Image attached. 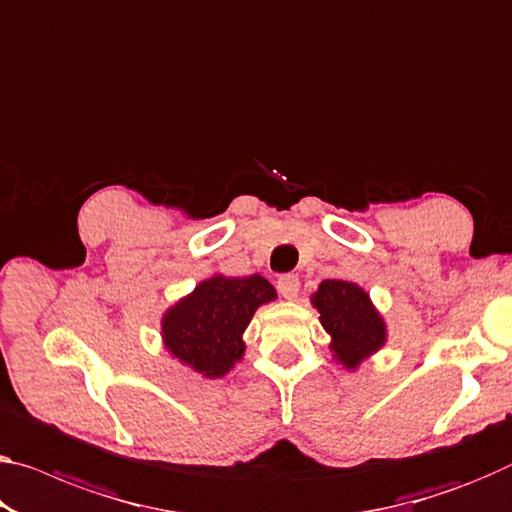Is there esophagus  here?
Listing matches in <instances>:
<instances>
[{
    "label": "esophagus",
    "instance_id": "1",
    "mask_svg": "<svg viewBox=\"0 0 512 512\" xmlns=\"http://www.w3.org/2000/svg\"><path fill=\"white\" fill-rule=\"evenodd\" d=\"M277 288L286 300H297V293H300V279H297L295 274H283V277L277 281Z\"/></svg>",
    "mask_w": 512,
    "mask_h": 512
}]
</instances>
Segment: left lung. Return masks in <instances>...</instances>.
<instances>
[{
  "label": "left lung",
  "mask_w": 512,
  "mask_h": 512,
  "mask_svg": "<svg viewBox=\"0 0 512 512\" xmlns=\"http://www.w3.org/2000/svg\"><path fill=\"white\" fill-rule=\"evenodd\" d=\"M311 304L320 313L322 329L329 334L332 359L345 371H357L387 345V322L359 283L348 279L320 281Z\"/></svg>",
  "instance_id": "1"
}]
</instances>
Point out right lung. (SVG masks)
<instances>
[{"instance_id": "obj_1", "label": "right lung", "mask_w": 512, "mask_h": 512, "mask_svg": "<svg viewBox=\"0 0 512 512\" xmlns=\"http://www.w3.org/2000/svg\"><path fill=\"white\" fill-rule=\"evenodd\" d=\"M274 300L277 290L261 274L226 277L215 272L162 313L164 350L201 377H224L245 357L242 334L258 306Z\"/></svg>"}]
</instances>
